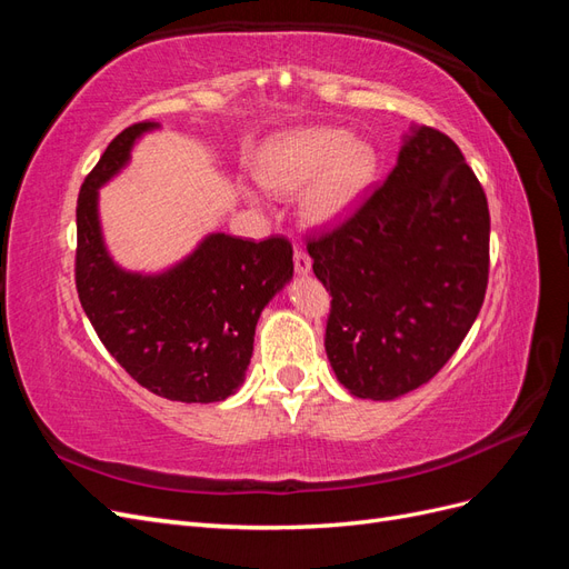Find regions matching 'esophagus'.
Here are the masks:
<instances>
[{
  "label": "esophagus",
  "instance_id": "obj_1",
  "mask_svg": "<svg viewBox=\"0 0 569 569\" xmlns=\"http://www.w3.org/2000/svg\"><path fill=\"white\" fill-rule=\"evenodd\" d=\"M311 268H313V261H311V256L308 253H303V251H295V270H297V274H308L311 272Z\"/></svg>",
  "mask_w": 569,
  "mask_h": 569
}]
</instances>
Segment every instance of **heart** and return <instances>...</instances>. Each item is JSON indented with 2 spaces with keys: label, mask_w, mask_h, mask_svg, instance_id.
<instances>
[{
  "label": "heart",
  "mask_w": 569,
  "mask_h": 569,
  "mask_svg": "<svg viewBox=\"0 0 569 569\" xmlns=\"http://www.w3.org/2000/svg\"><path fill=\"white\" fill-rule=\"evenodd\" d=\"M377 151L341 128H303L274 137L256 159V180L270 192L299 194L306 228L330 230L368 194Z\"/></svg>",
  "instance_id": "obj_1"
}]
</instances>
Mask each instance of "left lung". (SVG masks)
<instances>
[{"label": "left lung", "instance_id": "left-lung-1", "mask_svg": "<svg viewBox=\"0 0 569 569\" xmlns=\"http://www.w3.org/2000/svg\"><path fill=\"white\" fill-rule=\"evenodd\" d=\"M308 253L332 295L325 351L339 385L393 401L432 380L485 303V189L451 137L412 126L385 184Z\"/></svg>", "mask_w": 569, "mask_h": 569}]
</instances>
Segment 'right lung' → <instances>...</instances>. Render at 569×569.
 Segmentation results:
<instances>
[{
    "instance_id": "obj_1",
    "label": "right lung",
    "mask_w": 569,
    "mask_h": 569,
    "mask_svg": "<svg viewBox=\"0 0 569 569\" xmlns=\"http://www.w3.org/2000/svg\"><path fill=\"white\" fill-rule=\"evenodd\" d=\"M159 128H126L82 182L78 297L101 343L134 382L168 401H226L244 385L258 318L295 274L291 244L282 237L249 242L211 232L159 272L118 266L101 232L99 189L130 163L134 144Z\"/></svg>"
}]
</instances>
